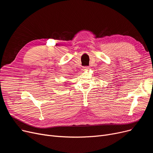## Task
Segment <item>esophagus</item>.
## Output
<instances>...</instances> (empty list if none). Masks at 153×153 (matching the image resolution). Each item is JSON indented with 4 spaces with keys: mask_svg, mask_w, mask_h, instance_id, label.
Returning <instances> with one entry per match:
<instances>
[{
    "mask_svg": "<svg viewBox=\"0 0 153 153\" xmlns=\"http://www.w3.org/2000/svg\"><path fill=\"white\" fill-rule=\"evenodd\" d=\"M89 67H84V69H83L84 71H87V70H89Z\"/></svg>",
    "mask_w": 153,
    "mask_h": 153,
    "instance_id": "34e87169",
    "label": "esophagus"
}]
</instances>
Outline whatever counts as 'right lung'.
Instances as JSON below:
<instances>
[{"mask_svg": "<svg viewBox=\"0 0 153 153\" xmlns=\"http://www.w3.org/2000/svg\"><path fill=\"white\" fill-rule=\"evenodd\" d=\"M65 85H66V84H65Z\"/></svg>", "mask_w": 153, "mask_h": 153, "instance_id": "1", "label": "right lung"}]
</instances>
